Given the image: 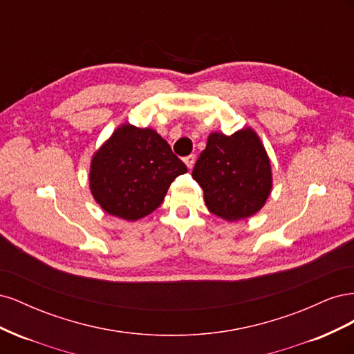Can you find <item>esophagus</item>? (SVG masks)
<instances>
[{"label": "esophagus", "instance_id": "obj_1", "mask_svg": "<svg viewBox=\"0 0 354 354\" xmlns=\"http://www.w3.org/2000/svg\"><path fill=\"white\" fill-rule=\"evenodd\" d=\"M183 160H185V164H186V167H187L189 169L194 168V165H195V156H194V155L186 156Z\"/></svg>", "mask_w": 354, "mask_h": 354}]
</instances>
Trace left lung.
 Returning <instances> with one entry per match:
<instances>
[{"instance_id": "obj_1", "label": "left lung", "mask_w": 354, "mask_h": 354, "mask_svg": "<svg viewBox=\"0 0 354 354\" xmlns=\"http://www.w3.org/2000/svg\"><path fill=\"white\" fill-rule=\"evenodd\" d=\"M208 209L226 221L259 212L273 187L270 158L251 127L230 136L214 131L192 173Z\"/></svg>"}]
</instances>
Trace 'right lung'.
I'll return each instance as SVG.
<instances>
[{
  "label": "right lung",
  "instance_id": "obj_1",
  "mask_svg": "<svg viewBox=\"0 0 354 354\" xmlns=\"http://www.w3.org/2000/svg\"><path fill=\"white\" fill-rule=\"evenodd\" d=\"M185 173L186 165L153 128L125 122L93 153L90 192L109 216L136 221L153 212Z\"/></svg>",
  "mask_w": 354,
  "mask_h": 354
}]
</instances>
